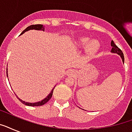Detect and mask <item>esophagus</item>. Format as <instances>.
Here are the masks:
<instances>
[{
	"instance_id": "34e87169",
	"label": "esophagus",
	"mask_w": 132,
	"mask_h": 132,
	"mask_svg": "<svg viewBox=\"0 0 132 132\" xmlns=\"http://www.w3.org/2000/svg\"><path fill=\"white\" fill-rule=\"evenodd\" d=\"M75 75V71L73 70H68L67 71V75L68 76H74Z\"/></svg>"
}]
</instances>
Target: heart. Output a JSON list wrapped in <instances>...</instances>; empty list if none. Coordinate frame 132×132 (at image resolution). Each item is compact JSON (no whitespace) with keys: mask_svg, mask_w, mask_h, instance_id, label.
<instances>
[{"mask_svg":"<svg viewBox=\"0 0 132 132\" xmlns=\"http://www.w3.org/2000/svg\"><path fill=\"white\" fill-rule=\"evenodd\" d=\"M79 45L82 48H86L88 53L93 55L96 53L99 48V43L98 41L90 40V38H82L79 41Z\"/></svg>","mask_w":132,"mask_h":132,"instance_id":"b5f03b06","label":"heart"}]
</instances>
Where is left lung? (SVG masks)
I'll return each instance as SVG.
<instances>
[{
	"instance_id": "obj_1",
	"label": "left lung",
	"mask_w": 132,
	"mask_h": 132,
	"mask_svg": "<svg viewBox=\"0 0 132 132\" xmlns=\"http://www.w3.org/2000/svg\"><path fill=\"white\" fill-rule=\"evenodd\" d=\"M111 46H112V50H111V53H117L119 55L121 56V59H122V61H123V62L124 63V55H123V52H122V51H121V50L114 44V42L113 40H112V42H111Z\"/></svg>"
}]
</instances>
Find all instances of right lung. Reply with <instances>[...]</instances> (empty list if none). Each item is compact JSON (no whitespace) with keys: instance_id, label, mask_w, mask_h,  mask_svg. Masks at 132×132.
I'll use <instances>...</instances> for the list:
<instances>
[{"instance_id":"1","label":"right lung","mask_w":132,"mask_h":132,"mask_svg":"<svg viewBox=\"0 0 132 132\" xmlns=\"http://www.w3.org/2000/svg\"><path fill=\"white\" fill-rule=\"evenodd\" d=\"M38 30V31H44V27L42 24H35V25H31V26H29L28 27H27V29H25L22 32V34H20V35H22V34H24V32L26 31H29V30ZM7 76H8V74H7ZM9 80V79H8ZM53 89H52V90L51 91V92H50L49 94H48V95L46 98H44L43 100H42L41 101H38V102H36V103H29V102H25V101H22V99H20V98H19V97H18V98L19 99L20 101H21L23 104L26 105H29V106H40V105H43L44 104H45L46 103H47L48 101L51 99V98L52 95H53Z\"/></svg>"}]
</instances>
